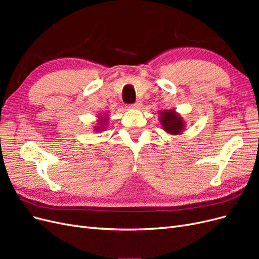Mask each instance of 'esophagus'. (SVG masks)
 I'll return each mask as SVG.
<instances>
[{
  "label": "esophagus",
  "instance_id": "1",
  "mask_svg": "<svg viewBox=\"0 0 259 259\" xmlns=\"http://www.w3.org/2000/svg\"><path fill=\"white\" fill-rule=\"evenodd\" d=\"M142 106H143V104L140 103V101H136V103L134 104V105H132V106H130V108H135V109H140L142 108Z\"/></svg>",
  "mask_w": 259,
  "mask_h": 259
}]
</instances>
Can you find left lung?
I'll return each mask as SVG.
<instances>
[{"mask_svg":"<svg viewBox=\"0 0 259 259\" xmlns=\"http://www.w3.org/2000/svg\"><path fill=\"white\" fill-rule=\"evenodd\" d=\"M159 121L162 128L169 135H180L186 128V121L183 116L175 111V109H164L159 111Z\"/></svg>","mask_w":259,"mask_h":259,"instance_id":"left-lung-1","label":"left lung"}]
</instances>
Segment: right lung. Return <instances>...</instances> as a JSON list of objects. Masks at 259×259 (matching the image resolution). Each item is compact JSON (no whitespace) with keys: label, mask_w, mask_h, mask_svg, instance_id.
I'll use <instances>...</instances> for the list:
<instances>
[{"label":"right lung","mask_w":259,"mask_h":259,"mask_svg":"<svg viewBox=\"0 0 259 259\" xmlns=\"http://www.w3.org/2000/svg\"><path fill=\"white\" fill-rule=\"evenodd\" d=\"M97 117H98L97 123H96L95 126H94V131L98 132V133L104 132L106 130V127H107V125L109 124L108 123L109 122V116H108V114L104 113V114L97 115Z\"/></svg>","instance_id":"right-lung-1"}]
</instances>
